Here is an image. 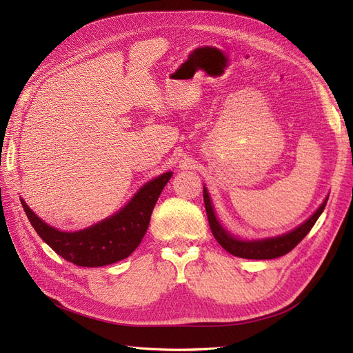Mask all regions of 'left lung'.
<instances>
[{"label":"left lung","instance_id":"obj_1","mask_svg":"<svg viewBox=\"0 0 353 353\" xmlns=\"http://www.w3.org/2000/svg\"><path fill=\"white\" fill-rule=\"evenodd\" d=\"M203 199H205V208H206L209 225H210L213 237H215V240L221 244V248L225 249L228 253H231L234 256H239V258H244V259H275V258H280V256L293 250L296 245L306 237V234L311 231V228L315 225L316 219L325 209L327 200H328V199H325L323 205L319 206V209L314 213V215L306 222H303L301 227L293 230L292 232H287V234H284V236L274 237V239L258 240V241H243V240L232 237L230 232H227L221 227V223L218 222L215 213H213V208H212V203H210L206 188H203Z\"/></svg>","mask_w":353,"mask_h":353}]
</instances>
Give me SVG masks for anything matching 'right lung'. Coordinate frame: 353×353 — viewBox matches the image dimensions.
Listing matches in <instances>:
<instances>
[{
	"instance_id": "obj_1",
	"label": "right lung",
	"mask_w": 353,
	"mask_h": 353,
	"mask_svg": "<svg viewBox=\"0 0 353 353\" xmlns=\"http://www.w3.org/2000/svg\"><path fill=\"white\" fill-rule=\"evenodd\" d=\"M170 176L172 172L157 176L138 191L121 212L77 232H63L47 225L22 199L20 201L38 236L63 259L78 266H104L128 258L138 248L156 201Z\"/></svg>"
}]
</instances>
